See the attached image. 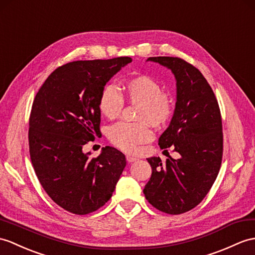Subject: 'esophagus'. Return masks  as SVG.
I'll return each mask as SVG.
<instances>
[{"mask_svg":"<svg viewBox=\"0 0 255 255\" xmlns=\"http://www.w3.org/2000/svg\"><path fill=\"white\" fill-rule=\"evenodd\" d=\"M126 159H127L129 163H133L135 161H138V157H134V156H131V155H127Z\"/></svg>","mask_w":255,"mask_h":255,"instance_id":"obj_1","label":"esophagus"}]
</instances>
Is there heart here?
Here are the masks:
<instances>
[{
    "instance_id": "b5f03b06",
    "label": "heart",
    "mask_w": 255,
    "mask_h": 255,
    "mask_svg": "<svg viewBox=\"0 0 255 255\" xmlns=\"http://www.w3.org/2000/svg\"><path fill=\"white\" fill-rule=\"evenodd\" d=\"M125 93L132 103L141 104L139 121L147 122L153 126H163L168 122L174 111L173 100L164 93L158 81L150 76L140 75L126 81ZM100 112L109 120L122 114L124 98L114 85H105L99 99ZM153 137L152 130L145 123H120L111 127L109 138L112 143L126 152L137 151L140 144L146 143Z\"/></svg>"
}]
</instances>
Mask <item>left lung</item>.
Here are the masks:
<instances>
[{
  "label": "left lung",
  "mask_w": 255,
  "mask_h": 255,
  "mask_svg": "<svg viewBox=\"0 0 255 255\" xmlns=\"http://www.w3.org/2000/svg\"><path fill=\"white\" fill-rule=\"evenodd\" d=\"M146 61L171 70L176 79V105L169 126L158 139L161 149L174 146L180 157L146 158L152 175L143 189L155 209L171 215L195 208L210 191L221 168L223 127L220 106L198 68L178 57Z\"/></svg>",
  "instance_id": "1"
}]
</instances>
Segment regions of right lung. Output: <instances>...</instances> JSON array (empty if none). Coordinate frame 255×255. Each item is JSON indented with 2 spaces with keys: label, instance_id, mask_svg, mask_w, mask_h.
Listing matches in <instances>:
<instances>
[{
  "label": "right lung",
  "instance_id": "right-lung-1",
  "mask_svg": "<svg viewBox=\"0 0 255 255\" xmlns=\"http://www.w3.org/2000/svg\"><path fill=\"white\" fill-rule=\"evenodd\" d=\"M131 57L77 61L56 68L34 98L29 118V151L38 179L50 198L85 215L111 199L126 157L105 146L91 158L84 147L100 133L103 87Z\"/></svg>",
  "mask_w": 255,
  "mask_h": 255
}]
</instances>
